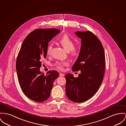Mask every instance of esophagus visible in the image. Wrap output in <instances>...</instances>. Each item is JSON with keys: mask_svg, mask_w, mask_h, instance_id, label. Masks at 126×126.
<instances>
[{"mask_svg": "<svg viewBox=\"0 0 126 126\" xmlns=\"http://www.w3.org/2000/svg\"><path fill=\"white\" fill-rule=\"evenodd\" d=\"M59 76H61V77H62V76H64V74H63L61 73H60Z\"/></svg>", "mask_w": 126, "mask_h": 126, "instance_id": "1", "label": "esophagus"}]
</instances>
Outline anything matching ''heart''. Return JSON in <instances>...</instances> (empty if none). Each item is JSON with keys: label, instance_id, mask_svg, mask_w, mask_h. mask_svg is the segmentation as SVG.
<instances>
[{"label": "heart", "instance_id": "1", "mask_svg": "<svg viewBox=\"0 0 126 126\" xmlns=\"http://www.w3.org/2000/svg\"><path fill=\"white\" fill-rule=\"evenodd\" d=\"M59 42L63 47L65 50L70 51V54L73 56H76L79 53V50L77 48L74 46V42L67 35H64L59 39ZM52 49V46L49 45L47 49V54L50 55ZM68 65L67 61L58 62L55 64V66L58 69L63 70L64 67Z\"/></svg>", "mask_w": 126, "mask_h": 126}]
</instances>
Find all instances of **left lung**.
<instances>
[{
    "instance_id": "obj_1",
    "label": "left lung",
    "mask_w": 126,
    "mask_h": 126,
    "mask_svg": "<svg viewBox=\"0 0 126 126\" xmlns=\"http://www.w3.org/2000/svg\"><path fill=\"white\" fill-rule=\"evenodd\" d=\"M81 39L79 56L72 67L73 72L81 71L78 77L65 75L66 94L72 101L81 103L91 98L102 83L105 69V55L100 40L92 32H76Z\"/></svg>"
}]
</instances>
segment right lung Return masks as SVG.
I'll return each instance as SVG.
<instances>
[{"label":"right lung","mask_w":126,"mask_h":126,"mask_svg":"<svg viewBox=\"0 0 126 126\" xmlns=\"http://www.w3.org/2000/svg\"><path fill=\"white\" fill-rule=\"evenodd\" d=\"M60 32L57 29H36L26 37L18 52L16 63L18 80L23 92L32 100H46L59 76L54 70L45 76L40 68L46 58L48 43Z\"/></svg>","instance_id":"right-lung-1"}]
</instances>
